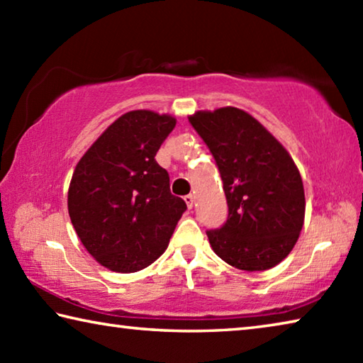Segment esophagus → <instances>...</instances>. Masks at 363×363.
<instances>
[{
  "instance_id": "obj_1",
  "label": "esophagus",
  "mask_w": 363,
  "mask_h": 363,
  "mask_svg": "<svg viewBox=\"0 0 363 363\" xmlns=\"http://www.w3.org/2000/svg\"><path fill=\"white\" fill-rule=\"evenodd\" d=\"M184 200H186V203H187V208H189V210H190V208H192L194 206V195L192 194H189V195H186V196H184Z\"/></svg>"
}]
</instances>
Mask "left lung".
<instances>
[{
  "mask_svg": "<svg viewBox=\"0 0 363 363\" xmlns=\"http://www.w3.org/2000/svg\"><path fill=\"white\" fill-rule=\"evenodd\" d=\"M189 121L216 160L229 206L225 224L206 232L213 251L247 272L275 267L304 225V186L291 155L242 108L199 110Z\"/></svg>",
  "mask_w": 363,
  "mask_h": 363,
  "instance_id": "8db88e82",
  "label": "left lung"
}]
</instances>
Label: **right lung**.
<instances>
[{
	"mask_svg": "<svg viewBox=\"0 0 363 363\" xmlns=\"http://www.w3.org/2000/svg\"><path fill=\"white\" fill-rule=\"evenodd\" d=\"M176 118L131 110L116 118L79 158L67 205L88 253L113 272H138L158 259L187 210L171 195L155 160Z\"/></svg>",
	"mask_w": 363,
	"mask_h": 363,
	"instance_id": "1",
	"label": "right lung"
}]
</instances>
